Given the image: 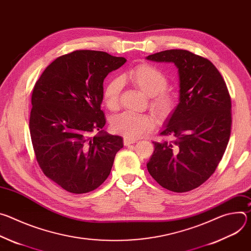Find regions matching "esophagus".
<instances>
[{"mask_svg":"<svg viewBox=\"0 0 251 251\" xmlns=\"http://www.w3.org/2000/svg\"><path fill=\"white\" fill-rule=\"evenodd\" d=\"M136 141L135 140H131V139H128V138H124V141H123V144L125 146H129L131 144H134Z\"/></svg>","mask_w":251,"mask_h":251,"instance_id":"obj_1","label":"esophagus"}]
</instances>
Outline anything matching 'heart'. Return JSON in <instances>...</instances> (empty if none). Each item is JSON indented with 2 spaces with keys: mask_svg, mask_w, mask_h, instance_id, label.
I'll list each match as a JSON object with an SVG mask.
<instances>
[{
  "mask_svg": "<svg viewBox=\"0 0 251 251\" xmlns=\"http://www.w3.org/2000/svg\"><path fill=\"white\" fill-rule=\"evenodd\" d=\"M125 78L149 96L150 109L158 117H169L176 109L177 97L175 92L167 89L169 78L157 66L149 63L138 64L128 71ZM122 87L123 81L120 77L112 78L106 84L103 91V101L109 110L118 109ZM155 124L156 120L150 115L124 112L111 120V129L125 138L135 140L151 131Z\"/></svg>",
  "mask_w": 251,
  "mask_h": 251,
  "instance_id": "obj_1",
  "label": "heart"
}]
</instances>
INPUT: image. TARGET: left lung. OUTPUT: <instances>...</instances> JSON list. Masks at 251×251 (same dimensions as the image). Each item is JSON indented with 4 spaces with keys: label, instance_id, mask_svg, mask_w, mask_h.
<instances>
[{
    "label": "left lung",
    "instance_id": "8db88e82",
    "mask_svg": "<svg viewBox=\"0 0 251 251\" xmlns=\"http://www.w3.org/2000/svg\"><path fill=\"white\" fill-rule=\"evenodd\" d=\"M174 62L180 75V103L168 121L148 172L163 188L192 191L214 173L227 146L231 129V99L226 81L207 58L185 50H169L147 56Z\"/></svg>",
    "mask_w": 251,
    "mask_h": 251
}]
</instances>
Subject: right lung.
Masks as SVG:
<instances>
[{
    "mask_svg": "<svg viewBox=\"0 0 251 251\" xmlns=\"http://www.w3.org/2000/svg\"><path fill=\"white\" fill-rule=\"evenodd\" d=\"M126 62L104 51L75 50L54 59L35 82L29 132L44 174L65 191L84 194L108 177L120 136L102 131L103 80Z\"/></svg>",
    "mask_w": 251,
    "mask_h": 251,
    "instance_id": "add662e5",
    "label": "right lung"
}]
</instances>
